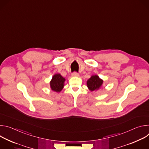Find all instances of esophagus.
Returning <instances> with one entry per match:
<instances>
[{"mask_svg": "<svg viewBox=\"0 0 149 149\" xmlns=\"http://www.w3.org/2000/svg\"><path fill=\"white\" fill-rule=\"evenodd\" d=\"M72 77H79V75L78 73L74 72H73V73L72 74Z\"/></svg>", "mask_w": 149, "mask_h": 149, "instance_id": "1", "label": "esophagus"}]
</instances>
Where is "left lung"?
<instances>
[{"instance_id": "8db88e82", "label": "left lung", "mask_w": 149, "mask_h": 149, "mask_svg": "<svg viewBox=\"0 0 149 149\" xmlns=\"http://www.w3.org/2000/svg\"><path fill=\"white\" fill-rule=\"evenodd\" d=\"M103 84V80L97 75H93L87 81L88 88L91 91H97L100 89Z\"/></svg>"}]
</instances>
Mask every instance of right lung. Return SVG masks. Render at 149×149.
I'll return each instance as SVG.
<instances>
[{
  "mask_svg": "<svg viewBox=\"0 0 149 149\" xmlns=\"http://www.w3.org/2000/svg\"><path fill=\"white\" fill-rule=\"evenodd\" d=\"M65 78H63L61 74H56L53 75L50 81L51 89L55 92L59 93L64 87V82Z\"/></svg>",
  "mask_w": 149,
  "mask_h": 149,
  "instance_id": "add662e5",
  "label": "right lung"
}]
</instances>
